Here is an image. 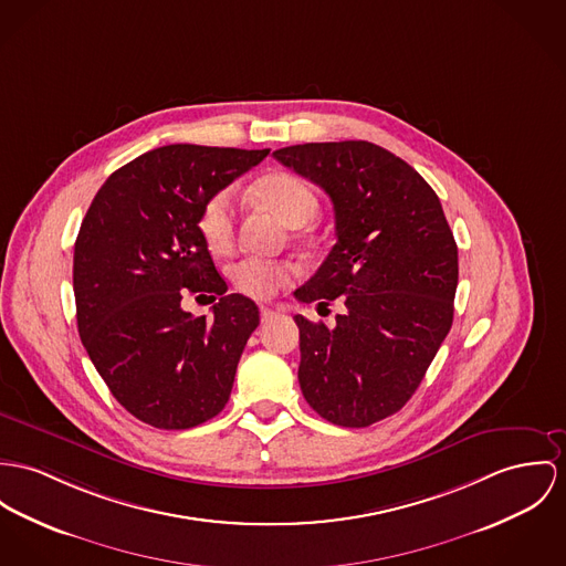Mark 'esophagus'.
<instances>
[{"label": "esophagus", "instance_id": "esophagus-1", "mask_svg": "<svg viewBox=\"0 0 566 566\" xmlns=\"http://www.w3.org/2000/svg\"><path fill=\"white\" fill-rule=\"evenodd\" d=\"M275 316H277V312H275V310H271V307H261L262 323H269V321H273Z\"/></svg>", "mask_w": 566, "mask_h": 566}]
</instances>
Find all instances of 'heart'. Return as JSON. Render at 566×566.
<instances>
[{
  "instance_id": "heart-1",
  "label": "heart",
  "mask_w": 566,
  "mask_h": 566,
  "mask_svg": "<svg viewBox=\"0 0 566 566\" xmlns=\"http://www.w3.org/2000/svg\"><path fill=\"white\" fill-rule=\"evenodd\" d=\"M254 196L262 207L273 211L291 228L305 226L318 211V198L304 178L291 172H271L254 185ZM198 228L213 252L230 250L237 230V200L230 187L211 193L198 218ZM295 277V269L289 262L243 259L230 266L232 284L248 297L269 300L277 289L286 286Z\"/></svg>"
}]
</instances>
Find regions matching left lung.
<instances>
[{"instance_id": "obj_1", "label": "left lung", "mask_w": 566, "mask_h": 566, "mask_svg": "<svg viewBox=\"0 0 566 566\" xmlns=\"http://www.w3.org/2000/svg\"><path fill=\"white\" fill-rule=\"evenodd\" d=\"M273 157L316 182L336 219V245L295 297L345 312L332 329L295 316L300 386L327 422L370 427L405 407L452 327V230L431 185L377 144H297Z\"/></svg>"}]
</instances>
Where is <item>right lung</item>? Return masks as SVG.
Here are the masks:
<instances>
[{"label":"right lung","instance_id":"right-lung-1","mask_svg":"<svg viewBox=\"0 0 566 566\" xmlns=\"http://www.w3.org/2000/svg\"><path fill=\"white\" fill-rule=\"evenodd\" d=\"M264 150L170 144L109 176L82 221L73 289L77 329L114 398L166 431L198 427L226 407L259 305L216 269L198 228L205 200L259 166ZM214 316L191 317L187 294Z\"/></svg>","mask_w":566,"mask_h":566}]
</instances>
